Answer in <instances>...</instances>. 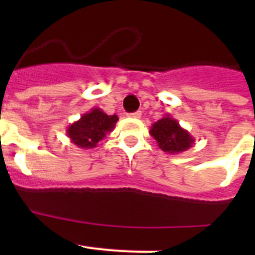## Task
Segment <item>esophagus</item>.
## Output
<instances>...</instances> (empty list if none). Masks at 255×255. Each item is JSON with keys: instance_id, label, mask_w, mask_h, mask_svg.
Here are the masks:
<instances>
[{"instance_id": "34e87169", "label": "esophagus", "mask_w": 255, "mask_h": 255, "mask_svg": "<svg viewBox=\"0 0 255 255\" xmlns=\"http://www.w3.org/2000/svg\"><path fill=\"white\" fill-rule=\"evenodd\" d=\"M129 117H134V119H140L141 117V111H136V112H132V114H128Z\"/></svg>"}]
</instances>
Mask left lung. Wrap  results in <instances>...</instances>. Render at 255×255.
Here are the masks:
<instances>
[{"label": "left lung", "instance_id": "obj_1", "mask_svg": "<svg viewBox=\"0 0 255 255\" xmlns=\"http://www.w3.org/2000/svg\"><path fill=\"white\" fill-rule=\"evenodd\" d=\"M150 135L155 139L158 147L168 154L185 152L194 144V138L188 130L182 129L177 120L171 115H164L152 125Z\"/></svg>", "mask_w": 255, "mask_h": 255}]
</instances>
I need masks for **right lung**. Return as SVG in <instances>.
<instances>
[{
	"label": "right lung",
	"mask_w": 255,
	"mask_h": 255,
	"mask_svg": "<svg viewBox=\"0 0 255 255\" xmlns=\"http://www.w3.org/2000/svg\"><path fill=\"white\" fill-rule=\"evenodd\" d=\"M117 115H107L101 108H92L83 115L78 121L67 126L66 134L71 143L83 149H92L97 147L108 132L116 126Z\"/></svg>",
	"instance_id": "1"
}]
</instances>
